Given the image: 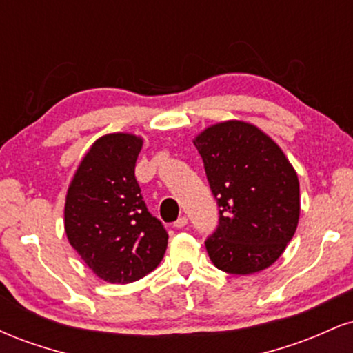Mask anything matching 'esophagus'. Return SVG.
I'll list each match as a JSON object with an SVG mask.
<instances>
[{
	"label": "esophagus",
	"instance_id": "obj_1",
	"mask_svg": "<svg viewBox=\"0 0 353 353\" xmlns=\"http://www.w3.org/2000/svg\"><path fill=\"white\" fill-rule=\"evenodd\" d=\"M185 225H188V217L185 216L179 217L176 222H174V228L176 229H182V228H185Z\"/></svg>",
	"mask_w": 353,
	"mask_h": 353
}]
</instances>
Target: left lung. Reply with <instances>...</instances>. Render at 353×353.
I'll list each match as a JSON object with an SVG mask.
<instances>
[{
	"label": "left lung",
	"mask_w": 353,
	"mask_h": 353,
	"mask_svg": "<svg viewBox=\"0 0 353 353\" xmlns=\"http://www.w3.org/2000/svg\"><path fill=\"white\" fill-rule=\"evenodd\" d=\"M216 197L219 225L205 249L217 269L249 275L267 269L292 241L301 189L272 137L245 121L209 125L194 137Z\"/></svg>",
	"instance_id": "1"
}]
</instances>
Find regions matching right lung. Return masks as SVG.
<instances>
[{
	"label": "right lung",
	"mask_w": 353,
	"mask_h": 353,
	"mask_svg": "<svg viewBox=\"0 0 353 353\" xmlns=\"http://www.w3.org/2000/svg\"><path fill=\"white\" fill-rule=\"evenodd\" d=\"M143 137L112 132L94 141L76 169L64 204L72 249L99 279L131 283L163 261L168 232L145 208L134 169Z\"/></svg>",
	"instance_id": "obj_1"
}]
</instances>
